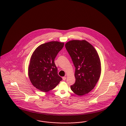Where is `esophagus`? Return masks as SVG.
Masks as SVG:
<instances>
[{"label": "esophagus", "mask_w": 126, "mask_h": 126, "mask_svg": "<svg viewBox=\"0 0 126 126\" xmlns=\"http://www.w3.org/2000/svg\"><path fill=\"white\" fill-rule=\"evenodd\" d=\"M62 79H63V80L64 81H65V80H66V77H63V78H62Z\"/></svg>", "instance_id": "34e87169"}]
</instances>
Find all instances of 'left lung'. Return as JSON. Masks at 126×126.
I'll list each match as a JSON object with an SVG mask.
<instances>
[{"label":"left lung","mask_w":126,"mask_h":126,"mask_svg":"<svg viewBox=\"0 0 126 126\" xmlns=\"http://www.w3.org/2000/svg\"><path fill=\"white\" fill-rule=\"evenodd\" d=\"M65 47L75 67V83L72 91L79 96L90 92L98 81L101 74L99 55L91 44L85 40H72Z\"/></svg>","instance_id":"8db88e82"}]
</instances>
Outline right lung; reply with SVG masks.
<instances>
[{"label":"right lung","instance_id":"obj_1","mask_svg":"<svg viewBox=\"0 0 126 126\" xmlns=\"http://www.w3.org/2000/svg\"><path fill=\"white\" fill-rule=\"evenodd\" d=\"M64 45V43L57 41L41 44L31 56L29 77L32 85L42 91L47 92L54 89L62 80L54 61Z\"/></svg>","mask_w":126,"mask_h":126}]
</instances>
